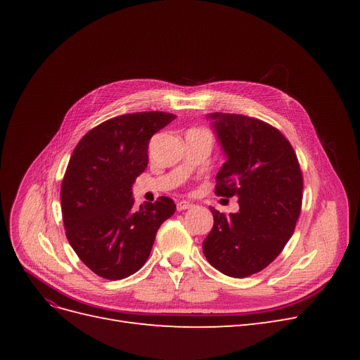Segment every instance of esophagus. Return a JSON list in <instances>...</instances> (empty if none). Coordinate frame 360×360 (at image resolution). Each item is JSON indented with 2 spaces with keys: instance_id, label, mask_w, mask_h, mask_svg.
<instances>
[{
  "instance_id": "esophagus-1",
  "label": "esophagus",
  "mask_w": 360,
  "mask_h": 360,
  "mask_svg": "<svg viewBox=\"0 0 360 360\" xmlns=\"http://www.w3.org/2000/svg\"><path fill=\"white\" fill-rule=\"evenodd\" d=\"M192 207H193V204L189 202V201H179V202H177V210H179V212L189 210V209H192Z\"/></svg>"
}]
</instances>
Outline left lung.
I'll return each instance as SVG.
<instances>
[{
    "label": "left lung",
    "instance_id": "obj_1",
    "mask_svg": "<svg viewBox=\"0 0 360 360\" xmlns=\"http://www.w3.org/2000/svg\"><path fill=\"white\" fill-rule=\"evenodd\" d=\"M226 155L216 176L217 197L238 198L240 210H214L202 242L209 263L226 276L266 269L291 238L302 209L303 176L290 141L276 127L242 114H210Z\"/></svg>",
    "mask_w": 360,
    "mask_h": 360
}]
</instances>
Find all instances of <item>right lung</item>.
Segmentation results:
<instances>
[{
  "label": "right lung",
  "mask_w": 360,
  "mask_h": 360,
  "mask_svg": "<svg viewBox=\"0 0 360 360\" xmlns=\"http://www.w3.org/2000/svg\"><path fill=\"white\" fill-rule=\"evenodd\" d=\"M174 118L160 111L118 115L93 127L73 150L60 192L63 222L76 255L96 275H134L146 264L159 226L176 212L168 197L139 209L132 197L151 136Z\"/></svg>",
  "instance_id": "obj_1"
}]
</instances>
